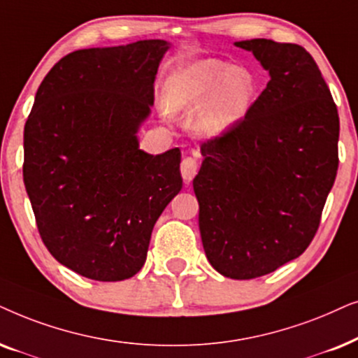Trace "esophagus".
Masks as SVG:
<instances>
[{"mask_svg":"<svg viewBox=\"0 0 358 358\" xmlns=\"http://www.w3.org/2000/svg\"><path fill=\"white\" fill-rule=\"evenodd\" d=\"M180 171H182L185 183H189L194 178V175L198 173V160L194 157H185Z\"/></svg>","mask_w":358,"mask_h":358,"instance_id":"34e87169","label":"esophagus"}]
</instances>
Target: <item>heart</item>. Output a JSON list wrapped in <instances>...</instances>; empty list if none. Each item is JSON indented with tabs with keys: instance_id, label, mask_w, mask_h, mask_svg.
<instances>
[{
	"instance_id": "heart-1",
	"label": "heart",
	"mask_w": 358,
	"mask_h": 358,
	"mask_svg": "<svg viewBox=\"0 0 358 358\" xmlns=\"http://www.w3.org/2000/svg\"><path fill=\"white\" fill-rule=\"evenodd\" d=\"M259 96L254 71L217 59L196 60L170 75L164 101L170 113L194 111L193 127L216 139L244 121Z\"/></svg>"
}]
</instances>
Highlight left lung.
<instances>
[{"instance_id":"left-lung-1","label":"left lung","mask_w":358,"mask_h":358,"mask_svg":"<svg viewBox=\"0 0 358 358\" xmlns=\"http://www.w3.org/2000/svg\"><path fill=\"white\" fill-rule=\"evenodd\" d=\"M270 82L244 121L204 142L193 180L209 264L234 280L271 273L316 234L339 166V114L306 49L236 42Z\"/></svg>"}]
</instances>
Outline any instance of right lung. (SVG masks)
Wrapping results in <instances>:
<instances>
[{"label": "right lung", "instance_id": "add662e5", "mask_svg": "<svg viewBox=\"0 0 358 358\" xmlns=\"http://www.w3.org/2000/svg\"><path fill=\"white\" fill-rule=\"evenodd\" d=\"M166 41L75 50L52 66L24 126V185L57 262L96 282L145 264L157 219L182 189V152L139 149Z\"/></svg>", "mask_w": 358, "mask_h": 358}]
</instances>
